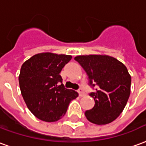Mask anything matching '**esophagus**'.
<instances>
[{
	"mask_svg": "<svg viewBox=\"0 0 146 146\" xmlns=\"http://www.w3.org/2000/svg\"><path fill=\"white\" fill-rule=\"evenodd\" d=\"M78 93H79V95L80 96V97L84 95V90L81 88H80L79 90H78Z\"/></svg>",
	"mask_w": 146,
	"mask_h": 146,
	"instance_id": "1",
	"label": "esophagus"
}]
</instances>
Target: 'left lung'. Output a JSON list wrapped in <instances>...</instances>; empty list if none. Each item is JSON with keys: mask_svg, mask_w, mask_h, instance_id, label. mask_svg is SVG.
Masks as SVG:
<instances>
[{"mask_svg": "<svg viewBox=\"0 0 146 146\" xmlns=\"http://www.w3.org/2000/svg\"><path fill=\"white\" fill-rule=\"evenodd\" d=\"M74 59L85 70L89 85L95 87L90 93L95 106L85 112L87 119L98 125L113 122L123 112L131 93V77L127 67L109 55H78Z\"/></svg>", "mask_w": 146, "mask_h": 146, "instance_id": "obj_1", "label": "left lung"}]
</instances>
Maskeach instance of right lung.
Listing matches in <instances>:
<instances>
[{
  "instance_id": "1",
  "label": "right lung",
  "mask_w": 146,
  "mask_h": 146,
  "mask_svg": "<svg viewBox=\"0 0 146 146\" xmlns=\"http://www.w3.org/2000/svg\"><path fill=\"white\" fill-rule=\"evenodd\" d=\"M71 55L45 52L27 60L21 67L19 82L28 109L45 122L57 121L66 114L78 93L65 88L59 73Z\"/></svg>"
}]
</instances>
